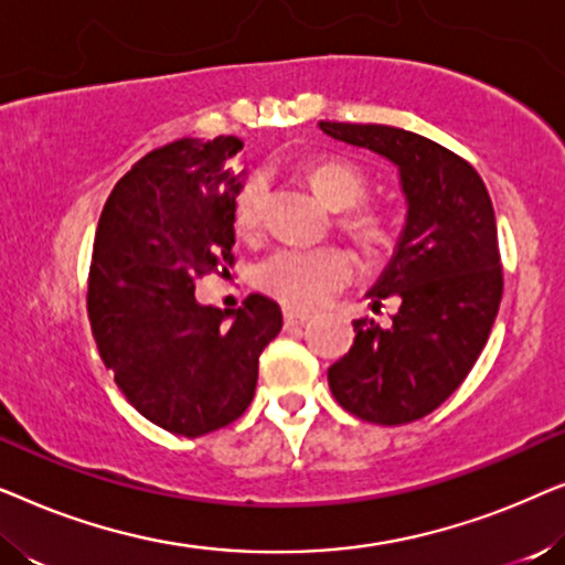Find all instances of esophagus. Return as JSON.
<instances>
[{
  "label": "esophagus",
  "instance_id": "1",
  "mask_svg": "<svg viewBox=\"0 0 565 565\" xmlns=\"http://www.w3.org/2000/svg\"><path fill=\"white\" fill-rule=\"evenodd\" d=\"M282 319H285V327H303V323H306L308 319H311V313H306V311H292V308H285Z\"/></svg>",
  "mask_w": 565,
  "mask_h": 565
}]
</instances>
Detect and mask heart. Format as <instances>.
I'll return each instance as SVG.
<instances>
[{
    "label": "heart",
    "mask_w": 565,
    "mask_h": 565,
    "mask_svg": "<svg viewBox=\"0 0 565 565\" xmlns=\"http://www.w3.org/2000/svg\"><path fill=\"white\" fill-rule=\"evenodd\" d=\"M306 177L323 203L342 211L339 226L358 238L367 252L391 242V223L377 207L360 205L367 198V177L342 157H319L306 167ZM267 177L254 172L234 198V228L257 234L265 218ZM352 254L342 246H277L252 267V285L288 308H316L350 282Z\"/></svg>",
    "instance_id": "1"
}]
</instances>
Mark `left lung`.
<instances>
[{"label": "left lung", "mask_w": 565, "mask_h": 565, "mask_svg": "<svg viewBox=\"0 0 565 565\" xmlns=\"http://www.w3.org/2000/svg\"><path fill=\"white\" fill-rule=\"evenodd\" d=\"M319 128L393 161L408 205L396 254L367 292L373 308L398 298V313L388 329L354 321V344L329 367V388L362 422H416L466 381L497 319L504 273L489 190L466 159L412 130Z\"/></svg>", "instance_id": "8db88e82"}]
</instances>
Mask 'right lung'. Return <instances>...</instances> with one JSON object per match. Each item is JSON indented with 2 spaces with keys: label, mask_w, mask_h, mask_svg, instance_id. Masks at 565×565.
<instances>
[{
  "label": "right lung",
  "mask_w": 565,
  "mask_h": 565,
  "mask_svg": "<svg viewBox=\"0 0 565 565\" xmlns=\"http://www.w3.org/2000/svg\"><path fill=\"white\" fill-rule=\"evenodd\" d=\"M236 136L182 138L146 153L99 215L87 313L99 358L138 414L182 437L236 422L259 354L282 329L275 300L200 306L195 280L234 259Z\"/></svg>",
  "instance_id": "add662e5"
}]
</instances>
